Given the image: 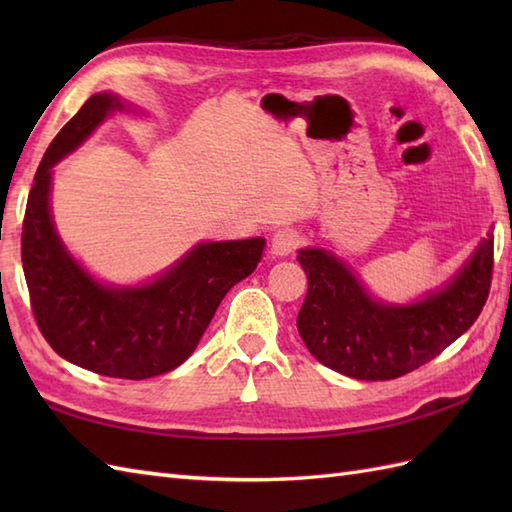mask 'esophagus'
Returning <instances> with one entry per match:
<instances>
[{
  "instance_id": "esophagus-1",
  "label": "esophagus",
  "mask_w": 512,
  "mask_h": 512,
  "mask_svg": "<svg viewBox=\"0 0 512 512\" xmlns=\"http://www.w3.org/2000/svg\"><path fill=\"white\" fill-rule=\"evenodd\" d=\"M303 244V237L295 228H279L273 235V253L275 255H290Z\"/></svg>"
}]
</instances>
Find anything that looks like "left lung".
Wrapping results in <instances>:
<instances>
[{"label":"left lung","instance_id":"obj_1","mask_svg":"<svg viewBox=\"0 0 512 512\" xmlns=\"http://www.w3.org/2000/svg\"><path fill=\"white\" fill-rule=\"evenodd\" d=\"M308 292L297 330L325 367L358 380H391L436 358L471 328L488 299L493 233L440 290L409 306L369 297L352 268L323 248L299 250Z\"/></svg>","mask_w":512,"mask_h":512}]
</instances>
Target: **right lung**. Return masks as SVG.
Instances as JSON below:
<instances>
[{"label": "right lung", "instance_id": "1", "mask_svg": "<svg viewBox=\"0 0 512 512\" xmlns=\"http://www.w3.org/2000/svg\"><path fill=\"white\" fill-rule=\"evenodd\" d=\"M125 107L116 94H92L54 136L28 195L21 264L32 314L54 352L94 374L143 380L187 361L226 292L257 268L266 239L198 244L167 273L134 288L107 286L85 273L52 222V167L107 114Z\"/></svg>", "mask_w": 512, "mask_h": 512}]
</instances>
